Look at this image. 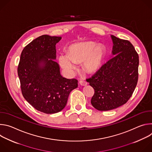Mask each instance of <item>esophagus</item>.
<instances>
[{"label": "esophagus", "mask_w": 152, "mask_h": 152, "mask_svg": "<svg viewBox=\"0 0 152 152\" xmlns=\"http://www.w3.org/2000/svg\"><path fill=\"white\" fill-rule=\"evenodd\" d=\"M79 83H80L81 85H82V86H85V85H86L88 84L87 82L85 81V80H80V81H79Z\"/></svg>", "instance_id": "obj_1"}]
</instances>
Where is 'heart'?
I'll use <instances>...</instances> for the list:
<instances>
[{
  "label": "heart",
  "instance_id": "b5f03b06",
  "mask_svg": "<svg viewBox=\"0 0 152 152\" xmlns=\"http://www.w3.org/2000/svg\"><path fill=\"white\" fill-rule=\"evenodd\" d=\"M66 56H59V63L62 68L72 72L75 67L72 62L75 64L83 62V70L91 73L99 68L103 57V50L101 48L96 46L94 42L88 41L71 46L66 52Z\"/></svg>",
  "mask_w": 152,
  "mask_h": 152
}]
</instances>
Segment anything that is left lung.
Here are the masks:
<instances>
[{"mask_svg": "<svg viewBox=\"0 0 152 152\" xmlns=\"http://www.w3.org/2000/svg\"><path fill=\"white\" fill-rule=\"evenodd\" d=\"M114 55L86 80L94 90L91 104L99 111H110L125 104L138 79L139 56L132 43L111 35Z\"/></svg>", "mask_w": 152, "mask_h": 152, "instance_id": "obj_1", "label": "left lung"}]
</instances>
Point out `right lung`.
<instances>
[{"mask_svg": "<svg viewBox=\"0 0 152 152\" xmlns=\"http://www.w3.org/2000/svg\"><path fill=\"white\" fill-rule=\"evenodd\" d=\"M61 37L41 35L25 47L17 72L25 100L37 110L55 114L66 106L70 92L77 87V80L60 74L56 59V45Z\"/></svg>", "mask_w": 152, "mask_h": 152, "instance_id": "add662e5", "label": "right lung"}]
</instances>
